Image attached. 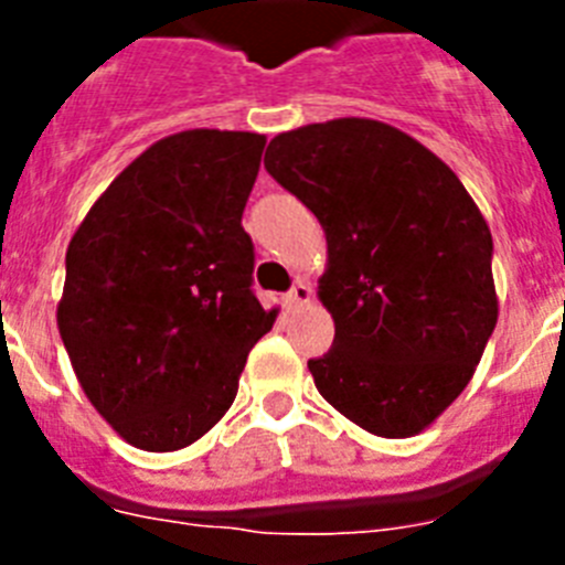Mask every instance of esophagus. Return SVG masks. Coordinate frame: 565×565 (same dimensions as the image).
<instances>
[{
  "mask_svg": "<svg viewBox=\"0 0 565 565\" xmlns=\"http://www.w3.org/2000/svg\"><path fill=\"white\" fill-rule=\"evenodd\" d=\"M311 297H313L311 286H306V282L299 279L297 286H294L291 291L286 294V302H288V306H291V308H299V306H308V302H311Z\"/></svg>",
  "mask_w": 565,
  "mask_h": 565,
  "instance_id": "obj_1",
  "label": "esophagus"
}]
</instances>
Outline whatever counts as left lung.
<instances>
[{
	"label": "left lung",
	"instance_id": "left-lung-1",
	"mask_svg": "<svg viewBox=\"0 0 565 565\" xmlns=\"http://www.w3.org/2000/svg\"><path fill=\"white\" fill-rule=\"evenodd\" d=\"M266 169L328 239L317 297L333 348L308 362L317 391L373 436H418L461 396L495 331L481 209L438 154L373 118L279 132Z\"/></svg>",
	"mask_w": 565,
	"mask_h": 565
}]
</instances>
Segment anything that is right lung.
<instances>
[{"instance_id": "right-lung-1", "label": "right lung", "mask_w": 565, "mask_h": 565, "mask_svg": "<svg viewBox=\"0 0 565 565\" xmlns=\"http://www.w3.org/2000/svg\"><path fill=\"white\" fill-rule=\"evenodd\" d=\"M266 135L183 129L143 149L67 246L56 322L84 396L127 444L174 452L237 396L279 308L252 294L243 209Z\"/></svg>"}]
</instances>
